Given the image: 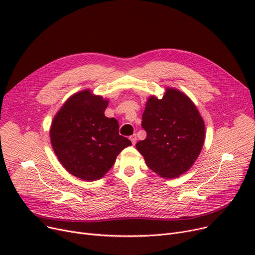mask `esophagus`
Returning <instances> with one entry per match:
<instances>
[{
    "mask_svg": "<svg viewBox=\"0 0 255 255\" xmlns=\"http://www.w3.org/2000/svg\"><path fill=\"white\" fill-rule=\"evenodd\" d=\"M129 139L131 140L132 144H135V142H136V135H135V134H133V135H131V136L129 137Z\"/></svg>",
    "mask_w": 255,
    "mask_h": 255,
    "instance_id": "esophagus-1",
    "label": "esophagus"
}]
</instances>
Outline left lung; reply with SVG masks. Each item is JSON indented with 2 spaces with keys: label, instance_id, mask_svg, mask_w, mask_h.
Instances as JSON below:
<instances>
[{
  "label": "left lung",
  "instance_id": "8db88e82",
  "mask_svg": "<svg viewBox=\"0 0 255 255\" xmlns=\"http://www.w3.org/2000/svg\"><path fill=\"white\" fill-rule=\"evenodd\" d=\"M141 127L146 137L136 149L153 171L166 179L188 170L205 141V124L194 103L179 90L167 88L162 99L145 103Z\"/></svg>",
  "mask_w": 255,
  "mask_h": 255
}]
</instances>
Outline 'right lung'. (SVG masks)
I'll return each mask as SVG.
<instances>
[{"instance_id": "1", "label": "right lung", "mask_w": 255, "mask_h": 255, "mask_svg": "<svg viewBox=\"0 0 255 255\" xmlns=\"http://www.w3.org/2000/svg\"><path fill=\"white\" fill-rule=\"evenodd\" d=\"M109 100L90 90L71 96L53 118L50 141L61 164L85 181L102 178L131 141L119 134L115 118L104 116Z\"/></svg>"}]
</instances>
